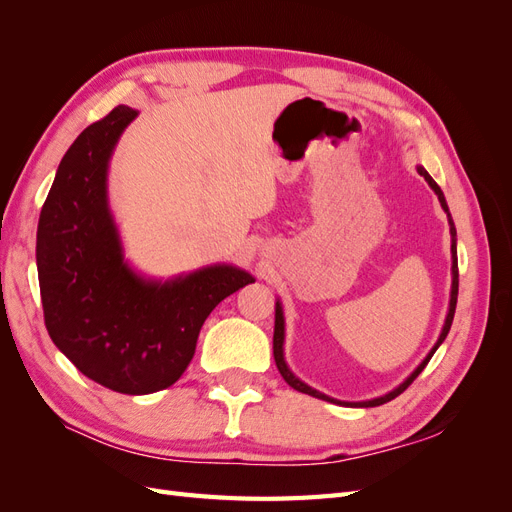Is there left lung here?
<instances>
[{
    "instance_id": "1",
    "label": "left lung",
    "mask_w": 512,
    "mask_h": 512,
    "mask_svg": "<svg viewBox=\"0 0 512 512\" xmlns=\"http://www.w3.org/2000/svg\"><path fill=\"white\" fill-rule=\"evenodd\" d=\"M418 173H421L423 177H425V181L431 185V190L438 194V200H440V205H442V209L448 213V205H446V200H444V194H442V190H440V185L433 181L431 177H429V173L427 170L423 168V166H418ZM448 224H451V237H453V245H451V254H453V286H451V303H448V314H446V320H444V327H442V333H440V337H438V342H436V346L431 348V352L425 356V361L418 365L412 374L401 382L397 389H393L391 393H386V395H382V397H376V399H367V401H339V399H333V397H329V395H324V393H320V391H316V389H312V386H307L305 382H301L297 376L292 374V371L288 369V365H286V361H284V312H282V303L277 301L275 303V331H273V356H275V365H277V369H280V374H282V378L292 386L294 391H299V393H305V395H312V397H318V399H324V401H331V404H339V406H352V408H374V406H382V404H386V401H391V399H395L397 395H401L404 393L408 386L416 380V376L421 374V371L425 369V365L429 363V359L433 356V352H436L438 348H440V344L444 342L446 339V335H448V331H451V324H453V316H455V307H457V292H459V267H457V230H455V224H453V218H451V213H448Z\"/></svg>"
}]
</instances>
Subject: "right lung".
<instances>
[{
    "label": "right lung",
    "instance_id": "right-lung-1",
    "mask_svg": "<svg viewBox=\"0 0 512 512\" xmlns=\"http://www.w3.org/2000/svg\"><path fill=\"white\" fill-rule=\"evenodd\" d=\"M136 115L130 106L113 108L66 151L42 205L36 262L53 344L106 389L147 395L181 378L213 307L254 277L215 265L162 284L123 262L106 173Z\"/></svg>",
    "mask_w": 512,
    "mask_h": 512
}]
</instances>
